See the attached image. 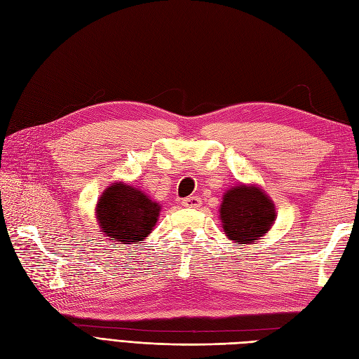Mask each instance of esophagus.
Instances as JSON below:
<instances>
[{
    "mask_svg": "<svg viewBox=\"0 0 359 359\" xmlns=\"http://www.w3.org/2000/svg\"><path fill=\"white\" fill-rule=\"evenodd\" d=\"M202 203L199 196H189L182 201V206H186V208H199Z\"/></svg>",
    "mask_w": 359,
    "mask_h": 359,
    "instance_id": "esophagus-1",
    "label": "esophagus"
}]
</instances>
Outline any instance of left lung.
I'll use <instances>...</instances> for the list:
<instances>
[{
	"label": "left lung",
	"mask_w": 359,
	"mask_h": 359,
	"mask_svg": "<svg viewBox=\"0 0 359 359\" xmlns=\"http://www.w3.org/2000/svg\"><path fill=\"white\" fill-rule=\"evenodd\" d=\"M220 219L231 241L256 244L274 224L276 208L262 189L238 184L223 194Z\"/></svg>",
	"instance_id": "1"
}]
</instances>
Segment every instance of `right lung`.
<instances>
[{"label": "right lung", "mask_w": 359, "mask_h": 359, "mask_svg": "<svg viewBox=\"0 0 359 359\" xmlns=\"http://www.w3.org/2000/svg\"><path fill=\"white\" fill-rule=\"evenodd\" d=\"M160 210L161 206L144 191L124 182H114L97 202L95 215L106 236L119 244H133L154 229Z\"/></svg>", "instance_id": "obj_1"}]
</instances>
